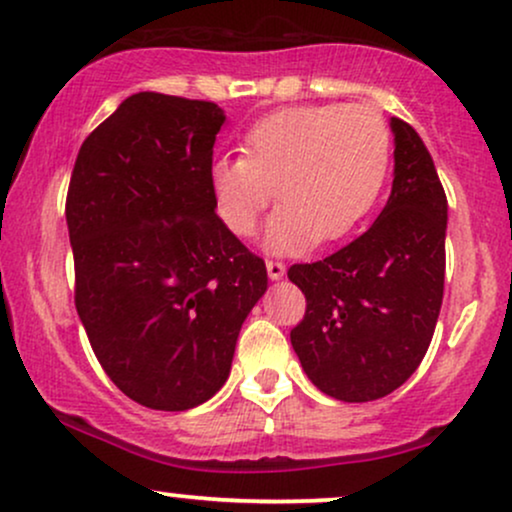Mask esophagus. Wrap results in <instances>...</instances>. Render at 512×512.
Wrapping results in <instances>:
<instances>
[{
    "label": "esophagus",
    "mask_w": 512,
    "mask_h": 512,
    "mask_svg": "<svg viewBox=\"0 0 512 512\" xmlns=\"http://www.w3.org/2000/svg\"><path fill=\"white\" fill-rule=\"evenodd\" d=\"M267 274L272 281L283 279V274H286V264L276 262V260H267Z\"/></svg>",
    "instance_id": "esophagus-1"
}]
</instances>
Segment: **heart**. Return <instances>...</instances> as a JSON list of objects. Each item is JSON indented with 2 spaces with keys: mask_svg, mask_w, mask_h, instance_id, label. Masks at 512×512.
<instances>
[{
  "mask_svg": "<svg viewBox=\"0 0 512 512\" xmlns=\"http://www.w3.org/2000/svg\"><path fill=\"white\" fill-rule=\"evenodd\" d=\"M389 162V126L372 107H291L245 133L243 157L217 159L209 186L236 236L255 231L276 195L264 248L288 255L346 236L377 202Z\"/></svg>",
  "mask_w": 512,
  "mask_h": 512,
  "instance_id": "heart-1",
  "label": "heart"
}]
</instances>
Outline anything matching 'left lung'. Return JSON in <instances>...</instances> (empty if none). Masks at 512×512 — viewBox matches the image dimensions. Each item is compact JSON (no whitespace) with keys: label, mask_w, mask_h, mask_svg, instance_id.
<instances>
[{"label":"left lung","mask_w":512,"mask_h":512,"mask_svg":"<svg viewBox=\"0 0 512 512\" xmlns=\"http://www.w3.org/2000/svg\"><path fill=\"white\" fill-rule=\"evenodd\" d=\"M391 131L393 188L377 221L334 255L288 269L307 300L293 350L307 379L346 403L384 398L412 377L443 300L446 193L415 128L393 116Z\"/></svg>","instance_id":"obj_1"}]
</instances>
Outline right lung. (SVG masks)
Returning a JSON list of instances; mask_svg holds the SVG:
<instances>
[{"label": "right lung", "instance_id": "right-lung-1", "mask_svg": "<svg viewBox=\"0 0 512 512\" xmlns=\"http://www.w3.org/2000/svg\"><path fill=\"white\" fill-rule=\"evenodd\" d=\"M214 102L138 92L80 145L66 195L76 310L107 377L181 412L229 379L264 260L214 212Z\"/></svg>", "mask_w": 512, "mask_h": 512}]
</instances>
